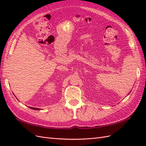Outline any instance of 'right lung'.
I'll return each mask as SVG.
<instances>
[{
	"mask_svg": "<svg viewBox=\"0 0 146 146\" xmlns=\"http://www.w3.org/2000/svg\"><path fill=\"white\" fill-rule=\"evenodd\" d=\"M29 108H31V109H32V110H40V108H33V107H29Z\"/></svg>",
	"mask_w": 146,
	"mask_h": 146,
	"instance_id": "1",
	"label": "right lung"
}]
</instances>
